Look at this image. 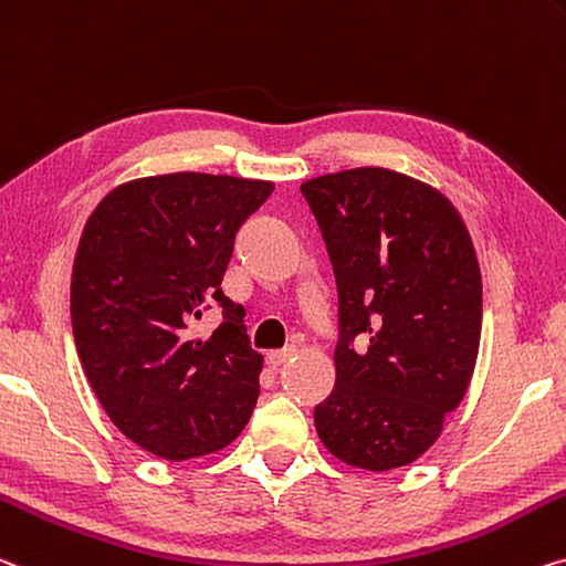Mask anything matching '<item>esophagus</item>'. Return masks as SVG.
I'll list each match as a JSON object with an SVG mask.
<instances>
[{
	"label": "esophagus",
	"mask_w": 566,
	"mask_h": 566,
	"mask_svg": "<svg viewBox=\"0 0 566 566\" xmlns=\"http://www.w3.org/2000/svg\"><path fill=\"white\" fill-rule=\"evenodd\" d=\"M297 353V349L294 347H282V349H269L266 353V365L269 367H280V365H284L286 360H290V357Z\"/></svg>",
	"instance_id": "34e87169"
}]
</instances>
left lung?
Masks as SVG:
<instances>
[{"mask_svg": "<svg viewBox=\"0 0 566 566\" xmlns=\"http://www.w3.org/2000/svg\"><path fill=\"white\" fill-rule=\"evenodd\" d=\"M337 276V385L315 408L327 451L353 469L418 461L461 406L481 343V269L438 188L363 166L302 184ZM368 337L355 354L348 339Z\"/></svg>", "mask_w": 566, "mask_h": 566, "instance_id": "8db88e82", "label": "left lung"}]
</instances>
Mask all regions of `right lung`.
<instances>
[{"label":"right lung","instance_id":"right-lung-1","mask_svg":"<svg viewBox=\"0 0 566 566\" xmlns=\"http://www.w3.org/2000/svg\"><path fill=\"white\" fill-rule=\"evenodd\" d=\"M272 191L256 178L146 176L85 221L70 282L80 363L115 428L158 459L221 451L256 406L264 357L221 280L239 227ZM211 301L228 322L196 340L187 325Z\"/></svg>","mask_w":566,"mask_h":566}]
</instances>
